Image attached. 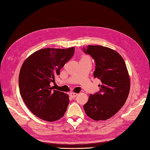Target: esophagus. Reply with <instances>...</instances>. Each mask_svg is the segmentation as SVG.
I'll use <instances>...</instances> for the list:
<instances>
[{
  "label": "esophagus",
  "instance_id": "esophagus-1",
  "mask_svg": "<svg viewBox=\"0 0 150 150\" xmlns=\"http://www.w3.org/2000/svg\"><path fill=\"white\" fill-rule=\"evenodd\" d=\"M77 95H78V93H70V95H71V97L72 98L76 97L77 96Z\"/></svg>",
  "mask_w": 150,
  "mask_h": 150
}]
</instances>
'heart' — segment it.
Returning a JSON list of instances; mask_svg holds the SVG:
<instances>
[{"label": "heart", "mask_w": 150, "mask_h": 150, "mask_svg": "<svg viewBox=\"0 0 150 150\" xmlns=\"http://www.w3.org/2000/svg\"><path fill=\"white\" fill-rule=\"evenodd\" d=\"M82 59H90V58H89V57H84Z\"/></svg>", "instance_id": "b5f03b06"}]
</instances>
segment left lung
Masks as SVG:
<instances>
[{"label":"left lung","instance_id":"8db88e82","mask_svg":"<svg viewBox=\"0 0 150 150\" xmlns=\"http://www.w3.org/2000/svg\"><path fill=\"white\" fill-rule=\"evenodd\" d=\"M83 52L95 60V78L102 82L99 91L90 95L84 109L95 120L110 119L125 104L128 97L130 80L124 60L119 53L109 47L87 46Z\"/></svg>","mask_w":150,"mask_h":150}]
</instances>
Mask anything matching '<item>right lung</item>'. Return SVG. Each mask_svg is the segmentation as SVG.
Returning a JSON list of instances; mask_svg holds the SVG:
<instances>
[{
    "instance_id": "right-lung-1",
    "label": "right lung",
    "mask_w": 150,
    "mask_h": 150,
    "mask_svg": "<svg viewBox=\"0 0 150 150\" xmlns=\"http://www.w3.org/2000/svg\"><path fill=\"white\" fill-rule=\"evenodd\" d=\"M74 52V47L44 48L33 53L22 64L18 77L20 93L28 109L40 119L53 122L64 115L68 95L53 90L50 84Z\"/></svg>"
}]
</instances>
